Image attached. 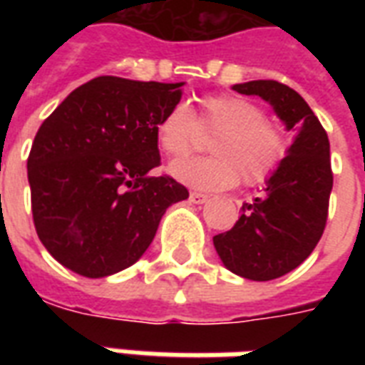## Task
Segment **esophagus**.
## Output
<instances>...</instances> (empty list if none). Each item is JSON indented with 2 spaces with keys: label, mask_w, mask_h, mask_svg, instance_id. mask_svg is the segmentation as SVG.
<instances>
[{
  "label": "esophagus",
  "mask_w": 365,
  "mask_h": 365,
  "mask_svg": "<svg viewBox=\"0 0 365 365\" xmlns=\"http://www.w3.org/2000/svg\"><path fill=\"white\" fill-rule=\"evenodd\" d=\"M206 200H208V195L205 193H197V191H193V193L189 195V202H193V205H205Z\"/></svg>",
  "instance_id": "esophagus-1"
}]
</instances>
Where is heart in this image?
Returning a JSON list of instances; mask_svg holds the SVG:
<instances>
[{"mask_svg":"<svg viewBox=\"0 0 365 365\" xmlns=\"http://www.w3.org/2000/svg\"><path fill=\"white\" fill-rule=\"evenodd\" d=\"M200 125H197L196 123ZM202 130H217L208 143L210 157L174 160L168 170L178 182L202 191H220L242 182H267L286 159V132L265 119L259 106L242 96L212 94L199 100V117L185 104L172 106L157 125V143L170 157L187 153Z\"/></svg>","mask_w":365,"mask_h":365,"instance_id":"heart-1","label":"heart"}]
</instances>
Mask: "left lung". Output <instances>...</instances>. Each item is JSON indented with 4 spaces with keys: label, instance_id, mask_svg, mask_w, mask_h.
I'll return each instance as SVG.
<instances>
[{
    "label": "left lung",
    "instance_id": "left-lung-1",
    "mask_svg": "<svg viewBox=\"0 0 365 365\" xmlns=\"http://www.w3.org/2000/svg\"><path fill=\"white\" fill-rule=\"evenodd\" d=\"M233 91L269 102L286 130L295 132L286 159L265 182L263 195L244 202L231 231L214 237V248L229 271L265 282L299 267L322 237L334 187L329 140L294 88L259 79L233 85Z\"/></svg>",
    "mask_w": 365,
    "mask_h": 365
}]
</instances>
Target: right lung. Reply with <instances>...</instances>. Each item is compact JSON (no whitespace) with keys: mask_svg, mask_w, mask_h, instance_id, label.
<instances>
[{"mask_svg":"<svg viewBox=\"0 0 365 365\" xmlns=\"http://www.w3.org/2000/svg\"><path fill=\"white\" fill-rule=\"evenodd\" d=\"M183 83L102 76L77 87L43 121L28 157L37 237L54 259L87 278L134 265L160 217L189 191L160 165L157 125Z\"/></svg>","mask_w":365,"mask_h":365,"instance_id":"add662e5","label":"right lung"}]
</instances>
